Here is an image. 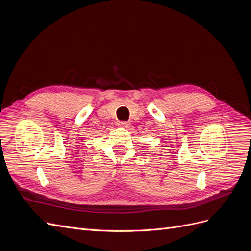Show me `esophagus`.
I'll use <instances>...</instances> for the list:
<instances>
[{"instance_id": "34e87169", "label": "esophagus", "mask_w": 251, "mask_h": 251, "mask_svg": "<svg viewBox=\"0 0 251 251\" xmlns=\"http://www.w3.org/2000/svg\"><path fill=\"white\" fill-rule=\"evenodd\" d=\"M117 126L120 127H127L128 126H130V124L126 123V121H118Z\"/></svg>"}]
</instances>
